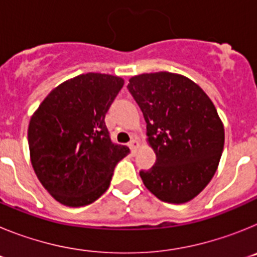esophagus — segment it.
Instances as JSON below:
<instances>
[{
	"label": "esophagus",
	"instance_id": "34e87169",
	"mask_svg": "<svg viewBox=\"0 0 257 257\" xmlns=\"http://www.w3.org/2000/svg\"><path fill=\"white\" fill-rule=\"evenodd\" d=\"M128 147H130V149H131V152H133V153H136L138 148H139V147H140L139 140H138V139H133L130 142V144H128Z\"/></svg>",
	"mask_w": 257,
	"mask_h": 257
}]
</instances>
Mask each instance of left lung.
Wrapping results in <instances>:
<instances>
[{
	"mask_svg": "<svg viewBox=\"0 0 257 257\" xmlns=\"http://www.w3.org/2000/svg\"><path fill=\"white\" fill-rule=\"evenodd\" d=\"M127 86L147 122V143L157 157L140 171L145 188L167 203L196 198L211 181L224 149V124L203 90L188 77L156 72Z\"/></svg>",
	"mask_w": 257,
	"mask_h": 257,
	"instance_id": "1",
	"label": "left lung"
}]
</instances>
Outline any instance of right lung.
Instances as JSON below:
<instances>
[{"label":"right lung","mask_w":257,"mask_h":257,"mask_svg":"<svg viewBox=\"0 0 257 257\" xmlns=\"http://www.w3.org/2000/svg\"><path fill=\"white\" fill-rule=\"evenodd\" d=\"M123 83L112 74H79L51 90L31 117L32 166L61 205L96 201L109 188L115 165L130 153L113 144L104 121Z\"/></svg>","instance_id":"right-lung-1"}]
</instances>
